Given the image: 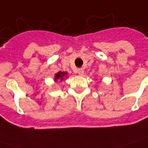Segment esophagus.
Returning a JSON list of instances; mask_svg holds the SVG:
<instances>
[{
	"label": "esophagus",
	"instance_id": "obj_1",
	"mask_svg": "<svg viewBox=\"0 0 148 148\" xmlns=\"http://www.w3.org/2000/svg\"><path fill=\"white\" fill-rule=\"evenodd\" d=\"M77 73H78L80 76H82L83 74H84V69H82V68H79V69L77 70Z\"/></svg>",
	"mask_w": 148,
	"mask_h": 148
}]
</instances>
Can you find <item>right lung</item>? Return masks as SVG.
<instances>
[{
    "label": "right lung",
    "mask_w": 148,
    "mask_h": 148,
    "mask_svg": "<svg viewBox=\"0 0 148 148\" xmlns=\"http://www.w3.org/2000/svg\"><path fill=\"white\" fill-rule=\"evenodd\" d=\"M66 76H67V72H66V71H59V72L55 74L54 81H55V82H62L64 80V78H66Z\"/></svg>",
    "instance_id": "obj_1"
}]
</instances>
